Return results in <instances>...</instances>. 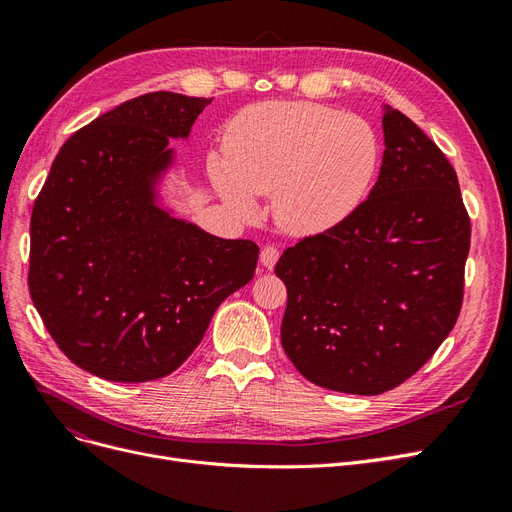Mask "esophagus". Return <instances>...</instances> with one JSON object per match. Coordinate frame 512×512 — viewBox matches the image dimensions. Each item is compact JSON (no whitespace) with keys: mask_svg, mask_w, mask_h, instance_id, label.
I'll return each instance as SVG.
<instances>
[{"mask_svg":"<svg viewBox=\"0 0 512 512\" xmlns=\"http://www.w3.org/2000/svg\"><path fill=\"white\" fill-rule=\"evenodd\" d=\"M277 258H280V250H277V247H273V245H265V247H262V252H260V265H262V267H265V269H273Z\"/></svg>","mask_w":512,"mask_h":512,"instance_id":"34e87169","label":"esophagus"}]
</instances>
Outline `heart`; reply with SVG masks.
Returning <instances> with one entry per match:
<instances>
[{
	"instance_id": "heart-1",
	"label": "heart",
	"mask_w": 512,
	"mask_h": 512,
	"mask_svg": "<svg viewBox=\"0 0 512 512\" xmlns=\"http://www.w3.org/2000/svg\"><path fill=\"white\" fill-rule=\"evenodd\" d=\"M224 160L209 175L226 205L254 213L273 194L277 224L312 237L346 222L371 192L380 166L376 130L316 102L271 100L243 108L224 132Z\"/></svg>"
}]
</instances>
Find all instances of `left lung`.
I'll return each instance as SVG.
<instances>
[{"label":"left lung","instance_id":"obj_1","mask_svg":"<svg viewBox=\"0 0 512 512\" xmlns=\"http://www.w3.org/2000/svg\"><path fill=\"white\" fill-rule=\"evenodd\" d=\"M384 156L346 222L282 254V346L324 389L380 395L416 374L453 331L470 218L455 168L404 113L384 106Z\"/></svg>","mask_w":512,"mask_h":512}]
</instances>
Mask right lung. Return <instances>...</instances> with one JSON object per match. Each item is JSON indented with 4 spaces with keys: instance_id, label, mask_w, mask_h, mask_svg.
Wrapping results in <instances>:
<instances>
[{
    "instance_id": "add662e5",
    "label": "right lung",
    "mask_w": 512,
    "mask_h": 512,
    "mask_svg": "<svg viewBox=\"0 0 512 512\" xmlns=\"http://www.w3.org/2000/svg\"><path fill=\"white\" fill-rule=\"evenodd\" d=\"M211 98L153 91L119 104L59 149L32 211L29 294L59 350L98 378L175 371L220 303L254 277L258 245L213 237L158 205Z\"/></svg>"
}]
</instances>
